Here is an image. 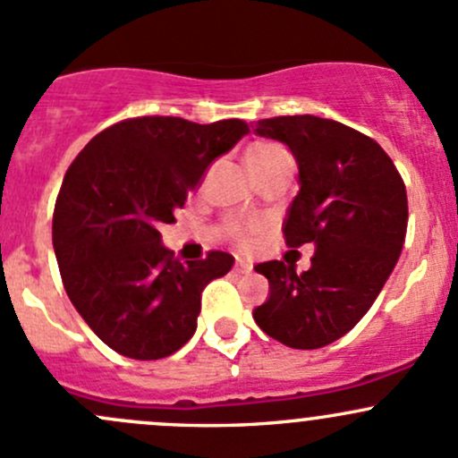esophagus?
I'll return each instance as SVG.
<instances>
[{
    "label": "esophagus",
    "mask_w": 458,
    "mask_h": 458,
    "mask_svg": "<svg viewBox=\"0 0 458 458\" xmlns=\"http://www.w3.org/2000/svg\"><path fill=\"white\" fill-rule=\"evenodd\" d=\"M250 269H252V266H250V263H245V261H237V263H234L233 272H234V274H248Z\"/></svg>",
    "instance_id": "1"
}]
</instances>
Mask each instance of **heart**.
Wrapping results in <instances>:
<instances>
[{"label":"heart","mask_w":458,"mask_h":458,"mask_svg":"<svg viewBox=\"0 0 458 458\" xmlns=\"http://www.w3.org/2000/svg\"><path fill=\"white\" fill-rule=\"evenodd\" d=\"M245 160H248L250 171L257 175V173L281 165V162H290L292 156H290V151L283 147V144L263 140V142H254L252 147L248 148V156H245ZM243 242L248 243V239H243Z\"/></svg>","instance_id":"1"}]
</instances>
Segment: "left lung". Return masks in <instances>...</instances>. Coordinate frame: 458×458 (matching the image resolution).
Instances as JSON below:
<instances>
[{
	"mask_svg": "<svg viewBox=\"0 0 458 458\" xmlns=\"http://www.w3.org/2000/svg\"><path fill=\"white\" fill-rule=\"evenodd\" d=\"M257 136L287 144L301 191L283 233L290 248L314 243L311 267L259 263L269 296L254 320L292 349H320L349 334L370 310L402 254L408 199L402 175L377 142L335 120L278 115Z\"/></svg>",
	"mask_w": 458,
	"mask_h": 458,
	"instance_id": "obj_1",
	"label": "left lung"
}]
</instances>
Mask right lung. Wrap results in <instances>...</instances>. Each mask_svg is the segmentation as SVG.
<instances>
[{"label": "right lung", "mask_w": 458, "mask_h": 458, "mask_svg": "<svg viewBox=\"0 0 458 458\" xmlns=\"http://www.w3.org/2000/svg\"><path fill=\"white\" fill-rule=\"evenodd\" d=\"M245 133L239 118L142 115L100 131L67 168L52 219L56 261L72 305L115 353L160 360L195 334L201 292L234 257L180 263L157 228Z\"/></svg>", "instance_id": "obj_1"}]
</instances>
